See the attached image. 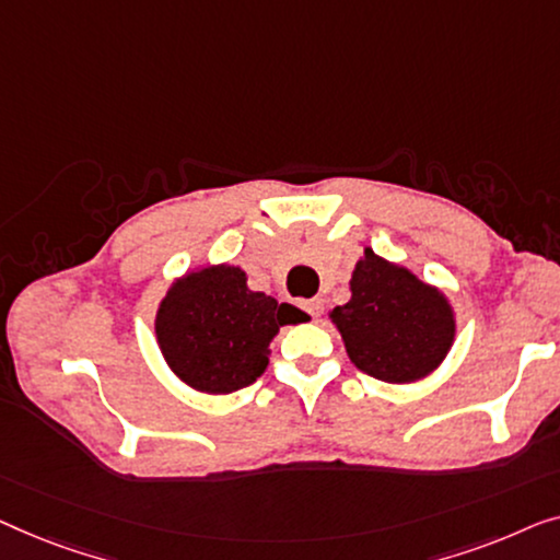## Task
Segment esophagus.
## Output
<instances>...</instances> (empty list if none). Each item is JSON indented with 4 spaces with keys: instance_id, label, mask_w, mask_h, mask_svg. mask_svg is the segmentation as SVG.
I'll return each instance as SVG.
<instances>
[{
    "instance_id": "esophagus-1",
    "label": "esophagus",
    "mask_w": 560,
    "mask_h": 560,
    "mask_svg": "<svg viewBox=\"0 0 560 560\" xmlns=\"http://www.w3.org/2000/svg\"><path fill=\"white\" fill-rule=\"evenodd\" d=\"M302 306L312 314V317H319L322 310H325V302H322V299H310V302H302Z\"/></svg>"
}]
</instances>
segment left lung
I'll return each mask as SVG.
<instances>
[{
  "instance_id": "8db88e82",
  "label": "left lung",
  "mask_w": 560,
  "mask_h": 560,
  "mask_svg": "<svg viewBox=\"0 0 560 560\" xmlns=\"http://www.w3.org/2000/svg\"><path fill=\"white\" fill-rule=\"evenodd\" d=\"M350 291V302L335 306L329 317L362 373L385 383H413L444 362L456 322L436 287L365 248Z\"/></svg>"
}]
</instances>
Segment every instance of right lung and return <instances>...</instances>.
Wrapping results in <instances>:
<instances>
[{
	"label": "right lung",
	"mask_w": 560,
	"mask_h": 560,
	"mask_svg": "<svg viewBox=\"0 0 560 560\" xmlns=\"http://www.w3.org/2000/svg\"><path fill=\"white\" fill-rule=\"evenodd\" d=\"M238 266H205L172 283L154 332L172 373L200 393L246 388L269 365L279 327L306 319L302 310L250 291Z\"/></svg>",
	"instance_id": "add662e5"
}]
</instances>
